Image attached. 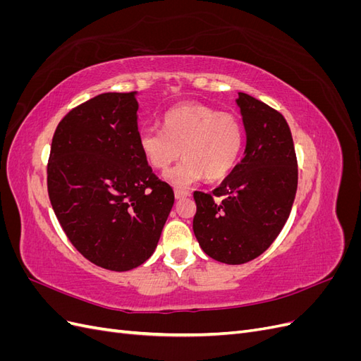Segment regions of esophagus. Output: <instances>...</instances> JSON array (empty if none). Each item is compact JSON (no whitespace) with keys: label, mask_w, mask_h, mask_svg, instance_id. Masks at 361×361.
Instances as JSON below:
<instances>
[{"label":"esophagus","mask_w":361,"mask_h":361,"mask_svg":"<svg viewBox=\"0 0 361 361\" xmlns=\"http://www.w3.org/2000/svg\"><path fill=\"white\" fill-rule=\"evenodd\" d=\"M188 195H190V192H188L187 190H180V188H176V190H174V197H176L178 200L185 199V197H188Z\"/></svg>","instance_id":"1"}]
</instances>
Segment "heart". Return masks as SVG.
<instances>
[{
  "label": "heart",
  "mask_w": 361,
  "mask_h": 361,
  "mask_svg": "<svg viewBox=\"0 0 361 361\" xmlns=\"http://www.w3.org/2000/svg\"><path fill=\"white\" fill-rule=\"evenodd\" d=\"M243 140V125L233 114L188 104L162 117V130H143L138 143L146 161L158 170H166L183 152L187 158L169 170L166 179L187 187L203 176L209 180L226 178L241 155Z\"/></svg>",
  "instance_id": "1"
}]
</instances>
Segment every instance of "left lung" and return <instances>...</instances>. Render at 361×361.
I'll list each match as a JSON object with an SVG mask.
<instances>
[{
  "instance_id": "left-lung-1",
  "label": "left lung",
  "mask_w": 361,
  "mask_h": 361,
  "mask_svg": "<svg viewBox=\"0 0 361 361\" xmlns=\"http://www.w3.org/2000/svg\"><path fill=\"white\" fill-rule=\"evenodd\" d=\"M247 145L241 162L212 192L194 191L192 231L204 253L241 265L260 256L288 221L298 164L286 118L247 93H238ZM221 199L215 202L214 197Z\"/></svg>"
}]
</instances>
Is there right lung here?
I'll use <instances>...</instances> for the list:
<instances>
[{"label":"right lung","instance_id":"obj_1","mask_svg":"<svg viewBox=\"0 0 361 361\" xmlns=\"http://www.w3.org/2000/svg\"><path fill=\"white\" fill-rule=\"evenodd\" d=\"M137 93H102L59 123L48 162L52 209L92 264L129 271L154 255L174 203L140 149Z\"/></svg>","mask_w":361,"mask_h":361}]
</instances>
